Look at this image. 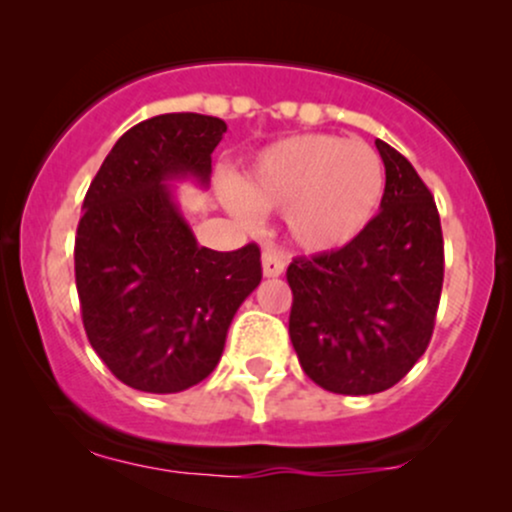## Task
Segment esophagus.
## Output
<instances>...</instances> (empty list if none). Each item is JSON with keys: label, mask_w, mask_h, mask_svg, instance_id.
<instances>
[{"label": "esophagus", "mask_w": 512, "mask_h": 512, "mask_svg": "<svg viewBox=\"0 0 512 512\" xmlns=\"http://www.w3.org/2000/svg\"><path fill=\"white\" fill-rule=\"evenodd\" d=\"M285 272V260L277 250L262 252V275L265 277H280Z\"/></svg>", "instance_id": "1"}]
</instances>
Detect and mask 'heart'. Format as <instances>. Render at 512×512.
<instances>
[{
    "mask_svg": "<svg viewBox=\"0 0 512 512\" xmlns=\"http://www.w3.org/2000/svg\"><path fill=\"white\" fill-rule=\"evenodd\" d=\"M384 160L359 138L329 133L292 136L257 153L225 203L245 225L262 210H285L289 237L309 252H332L356 240L384 198Z\"/></svg>",
    "mask_w": 512,
    "mask_h": 512,
    "instance_id": "heart-1",
    "label": "heart"
}]
</instances>
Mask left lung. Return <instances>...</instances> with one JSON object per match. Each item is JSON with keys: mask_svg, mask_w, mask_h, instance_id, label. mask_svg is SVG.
<instances>
[{"mask_svg": "<svg viewBox=\"0 0 512 512\" xmlns=\"http://www.w3.org/2000/svg\"><path fill=\"white\" fill-rule=\"evenodd\" d=\"M386 168L381 210L342 250L297 257L289 339L304 374L334 394L391 389L426 352L443 287L436 203L414 165L376 141Z\"/></svg>", "mask_w": 512, "mask_h": 512, "instance_id": "obj_1", "label": "left lung"}]
</instances>
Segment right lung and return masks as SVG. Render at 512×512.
<instances>
[{
  "instance_id": "obj_1",
  "label": "right lung",
  "mask_w": 512,
  "mask_h": 512,
  "mask_svg": "<svg viewBox=\"0 0 512 512\" xmlns=\"http://www.w3.org/2000/svg\"><path fill=\"white\" fill-rule=\"evenodd\" d=\"M225 121L163 113L123 133L84 198L74 247L86 337L118 381L178 394L213 374L260 285V247L198 245L170 185L208 188Z\"/></svg>"
}]
</instances>
